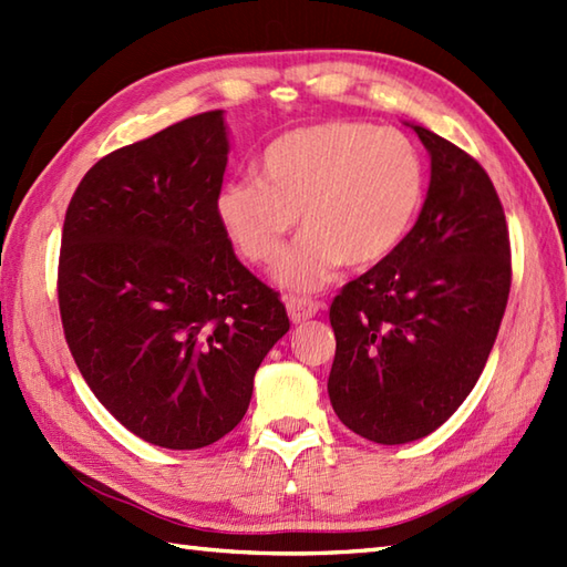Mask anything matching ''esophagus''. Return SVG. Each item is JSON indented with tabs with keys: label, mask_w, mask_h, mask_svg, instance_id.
<instances>
[{
	"label": "esophagus",
	"mask_w": 567,
	"mask_h": 567,
	"mask_svg": "<svg viewBox=\"0 0 567 567\" xmlns=\"http://www.w3.org/2000/svg\"><path fill=\"white\" fill-rule=\"evenodd\" d=\"M319 302L307 297H290L287 299V315H290L292 323H305L307 319H311L319 311Z\"/></svg>",
	"instance_id": "1"
}]
</instances>
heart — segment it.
Here are the masks:
<instances>
[{"label": "heart", "mask_w": 567, "mask_h": 567, "mask_svg": "<svg viewBox=\"0 0 567 567\" xmlns=\"http://www.w3.org/2000/svg\"><path fill=\"white\" fill-rule=\"evenodd\" d=\"M426 195L416 143L396 128L333 118L292 128L265 146L256 177L226 183L216 221L252 265H270L299 226L305 234L277 265V282L315 292L336 268H370L402 246Z\"/></svg>", "instance_id": "b5f03b06"}]
</instances>
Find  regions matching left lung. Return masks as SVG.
Wrapping results in <instances>:
<instances>
[{
    "label": "left lung",
    "mask_w": 567,
    "mask_h": 567,
    "mask_svg": "<svg viewBox=\"0 0 567 567\" xmlns=\"http://www.w3.org/2000/svg\"><path fill=\"white\" fill-rule=\"evenodd\" d=\"M431 183L402 246L333 299V412L382 445L429 436L463 404L495 346L512 250L489 175L451 141L414 126Z\"/></svg>",
    "instance_id": "left-lung-1"
}]
</instances>
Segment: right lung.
I'll return each instance as SVG.
<instances>
[{
    "mask_svg": "<svg viewBox=\"0 0 567 567\" xmlns=\"http://www.w3.org/2000/svg\"><path fill=\"white\" fill-rule=\"evenodd\" d=\"M224 112L104 155L63 224L58 305L70 353L116 421L161 449L226 436L290 331L285 305L236 258L214 199Z\"/></svg>",
    "mask_w": 567,
    "mask_h": 567,
    "instance_id": "add662e5",
    "label": "right lung"
}]
</instances>
